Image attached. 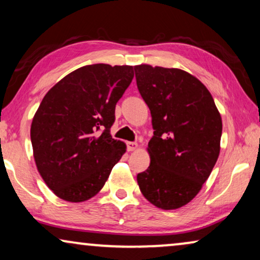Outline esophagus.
Returning a JSON list of instances; mask_svg holds the SVG:
<instances>
[{"label":"esophagus","instance_id":"obj_1","mask_svg":"<svg viewBox=\"0 0 260 260\" xmlns=\"http://www.w3.org/2000/svg\"><path fill=\"white\" fill-rule=\"evenodd\" d=\"M137 147H138V144L136 143V142H127V143H126L127 151H134V150H136Z\"/></svg>","mask_w":260,"mask_h":260}]
</instances>
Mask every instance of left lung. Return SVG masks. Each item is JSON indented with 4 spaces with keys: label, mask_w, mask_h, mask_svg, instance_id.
<instances>
[{
    "label": "left lung",
    "mask_w": 260,
    "mask_h": 260,
    "mask_svg": "<svg viewBox=\"0 0 260 260\" xmlns=\"http://www.w3.org/2000/svg\"><path fill=\"white\" fill-rule=\"evenodd\" d=\"M135 74L154 129L150 166L137 183L156 207L180 208L197 197L214 168L221 116L207 87L186 71L138 65Z\"/></svg>",
    "instance_id": "left-lung-1"
}]
</instances>
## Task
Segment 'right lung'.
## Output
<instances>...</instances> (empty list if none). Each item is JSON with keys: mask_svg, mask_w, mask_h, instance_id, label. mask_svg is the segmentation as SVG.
<instances>
[{"mask_svg": "<svg viewBox=\"0 0 260 260\" xmlns=\"http://www.w3.org/2000/svg\"><path fill=\"white\" fill-rule=\"evenodd\" d=\"M133 78V66L94 63L67 74L46 93L30 140L39 173L56 197L83 202L104 187L126 150L110 129Z\"/></svg>", "mask_w": 260, "mask_h": 260, "instance_id": "add662e5", "label": "right lung"}]
</instances>
